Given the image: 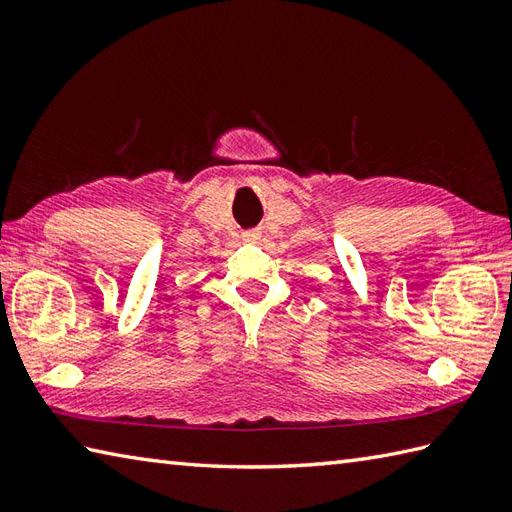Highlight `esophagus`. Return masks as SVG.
<instances>
[{
	"label": "esophagus",
	"instance_id": "1",
	"mask_svg": "<svg viewBox=\"0 0 512 512\" xmlns=\"http://www.w3.org/2000/svg\"><path fill=\"white\" fill-rule=\"evenodd\" d=\"M242 239L246 244H257L259 239H262V233L259 231H246V233H242Z\"/></svg>",
	"mask_w": 512,
	"mask_h": 512
}]
</instances>
